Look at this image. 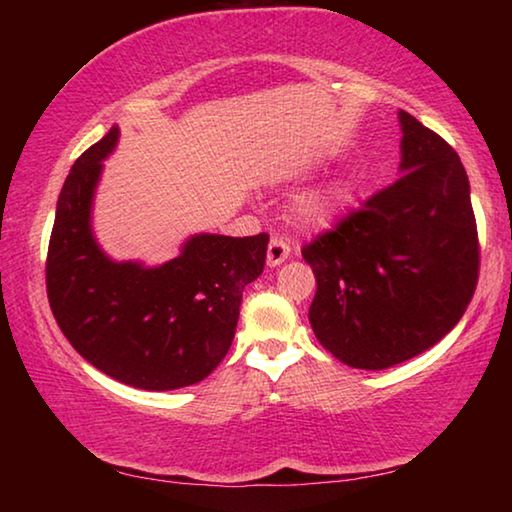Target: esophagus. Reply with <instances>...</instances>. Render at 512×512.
Segmentation results:
<instances>
[{
    "instance_id": "esophagus-1",
    "label": "esophagus",
    "mask_w": 512,
    "mask_h": 512,
    "mask_svg": "<svg viewBox=\"0 0 512 512\" xmlns=\"http://www.w3.org/2000/svg\"><path fill=\"white\" fill-rule=\"evenodd\" d=\"M291 255V246L287 244V241L280 239V237H273L271 244H268V250H266V264L268 266H280L284 259H289Z\"/></svg>"
}]
</instances>
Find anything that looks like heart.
<instances>
[{
	"instance_id": "b5f03b06",
	"label": "heart",
	"mask_w": 512,
	"mask_h": 512,
	"mask_svg": "<svg viewBox=\"0 0 512 512\" xmlns=\"http://www.w3.org/2000/svg\"><path fill=\"white\" fill-rule=\"evenodd\" d=\"M345 196H348V187L339 183V180H334V183L302 194L296 201V207H293V214H296V219L302 225H309V228L327 225L339 214L341 205L345 203Z\"/></svg>"
}]
</instances>
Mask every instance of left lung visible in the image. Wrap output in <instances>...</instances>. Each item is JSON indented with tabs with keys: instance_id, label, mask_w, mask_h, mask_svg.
I'll return each mask as SVG.
<instances>
[{
	"instance_id": "8db88e82",
	"label": "left lung",
	"mask_w": 512,
	"mask_h": 512,
	"mask_svg": "<svg viewBox=\"0 0 512 512\" xmlns=\"http://www.w3.org/2000/svg\"><path fill=\"white\" fill-rule=\"evenodd\" d=\"M397 119L402 176L302 248L318 284L311 329L325 350L361 370L391 368L436 345L479 280L461 158L409 112Z\"/></svg>"
}]
</instances>
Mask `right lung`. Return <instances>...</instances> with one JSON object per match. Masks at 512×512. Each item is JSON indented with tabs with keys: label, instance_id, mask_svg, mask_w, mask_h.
Segmentation results:
<instances>
[{
	"label": "right lung",
	"instance_id": "1",
	"mask_svg": "<svg viewBox=\"0 0 512 512\" xmlns=\"http://www.w3.org/2000/svg\"><path fill=\"white\" fill-rule=\"evenodd\" d=\"M117 142L112 126L60 189L47 253L49 305L72 348L108 377L144 391L192 386L228 354L241 293L264 271L268 235L203 232L160 266L115 262L92 232V203Z\"/></svg>",
	"mask_w": 512,
	"mask_h": 512
}]
</instances>
